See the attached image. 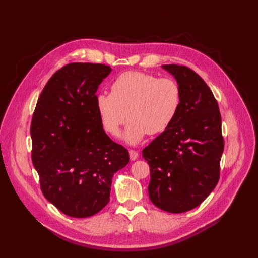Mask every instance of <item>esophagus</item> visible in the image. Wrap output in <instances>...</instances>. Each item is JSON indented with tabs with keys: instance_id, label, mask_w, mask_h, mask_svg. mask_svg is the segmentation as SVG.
<instances>
[{
	"instance_id": "obj_1",
	"label": "esophagus",
	"mask_w": 258,
	"mask_h": 258,
	"mask_svg": "<svg viewBox=\"0 0 258 258\" xmlns=\"http://www.w3.org/2000/svg\"><path fill=\"white\" fill-rule=\"evenodd\" d=\"M129 157H130V160H136L139 157V154L135 150H130L129 151Z\"/></svg>"
}]
</instances>
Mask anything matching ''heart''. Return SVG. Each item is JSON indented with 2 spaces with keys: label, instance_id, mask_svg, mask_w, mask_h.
<instances>
[{
  "label": "heart",
  "instance_id": "obj_1",
  "mask_svg": "<svg viewBox=\"0 0 258 258\" xmlns=\"http://www.w3.org/2000/svg\"><path fill=\"white\" fill-rule=\"evenodd\" d=\"M183 101L179 84L171 77H159L141 71H127L112 83V91L100 92L96 106L101 124L108 135L123 132L129 144L141 142L148 135H158L174 121Z\"/></svg>",
  "mask_w": 258,
  "mask_h": 258
}]
</instances>
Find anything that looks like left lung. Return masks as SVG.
Wrapping results in <instances>:
<instances>
[{
	"label": "left lung",
	"mask_w": 258,
	"mask_h": 258,
	"mask_svg": "<svg viewBox=\"0 0 258 258\" xmlns=\"http://www.w3.org/2000/svg\"><path fill=\"white\" fill-rule=\"evenodd\" d=\"M162 68L181 86L182 105L142 156L151 168V201L167 212L183 213L198 207L220 179L222 118L212 91L196 72L185 66Z\"/></svg>",
	"instance_id": "8db88e82"
}]
</instances>
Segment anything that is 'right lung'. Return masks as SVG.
<instances>
[{
	"label": "right lung",
	"instance_id": "obj_1",
	"mask_svg": "<svg viewBox=\"0 0 258 258\" xmlns=\"http://www.w3.org/2000/svg\"><path fill=\"white\" fill-rule=\"evenodd\" d=\"M112 69L74 62L44 87L31 121L32 162L42 192L66 215L83 218L110 201L112 177L128 151L110 139L96 106L99 85Z\"/></svg>",
	"mask_w": 258,
	"mask_h": 258
}]
</instances>
